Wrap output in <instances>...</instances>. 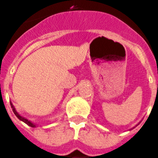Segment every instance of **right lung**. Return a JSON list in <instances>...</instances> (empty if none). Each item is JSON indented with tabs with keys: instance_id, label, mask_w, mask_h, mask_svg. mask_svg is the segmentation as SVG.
<instances>
[{
	"instance_id": "obj_1",
	"label": "right lung",
	"mask_w": 158,
	"mask_h": 158,
	"mask_svg": "<svg viewBox=\"0 0 158 158\" xmlns=\"http://www.w3.org/2000/svg\"><path fill=\"white\" fill-rule=\"evenodd\" d=\"M10 106H11V108H12V110H13V112H14V114L16 115V117H18L19 119L21 120V121H22L23 123H26V124H27V125H28V126H30V127H35V124H33V123H31V122H30L29 120L26 119V118H24V117H21V115H19L18 113H17V111H16V110H15V108H14V106H13V105H12V104H11V103H10Z\"/></svg>"
}]
</instances>
